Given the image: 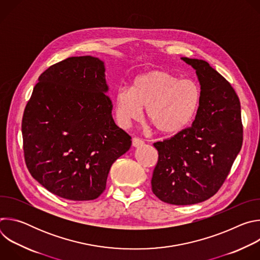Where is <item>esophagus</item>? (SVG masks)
<instances>
[{"label":"esophagus","mask_w":260,"mask_h":260,"mask_svg":"<svg viewBox=\"0 0 260 260\" xmlns=\"http://www.w3.org/2000/svg\"><path fill=\"white\" fill-rule=\"evenodd\" d=\"M132 144H133V146H134V147H140V146H143L144 141H143V140H141V139H139V138H137V137H135V138L133 139Z\"/></svg>","instance_id":"34e87169"}]
</instances>
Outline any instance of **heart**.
I'll use <instances>...</instances> for the list:
<instances>
[{
	"instance_id": "obj_1",
	"label": "heart",
	"mask_w": 260,
	"mask_h": 260,
	"mask_svg": "<svg viewBox=\"0 0 260 260\" xmlns=\"http://www.w3.org/2000/svg\"><path fill=\"white\" fill-rule=\"evenodd\" d=\"M202 91L197 82L180 79L166 70H152L135 78L132 87H121L115 94L117 123L126 127L146 116L157 132L175 134L194 119L201 106Z\"/></svg>"
}]
</instances>
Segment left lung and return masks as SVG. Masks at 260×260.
<instances>
[{
  "mask_svg": "<svg viewBox=\"0 0 260 260\" xmlns=\"http://www.w3.org/2000/svg\"><path fill=\"white\" fill-rule=\"evenodd\" d=\"M198 75L202 101L191 126L156 142L153 193L162 202L193 205L213 197L224 183L243 144L239 96L206 60L181 57Z\"/></svg>",
  "mask_w": 260,
  "mask_h": 260,
  "instance_id": "1",
  "label": "left lung"
}]
</instances>
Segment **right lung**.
I'll use <instances>...</instances> for the list:
<instances>
[{
    "label": "right lung",
    "instance_id": "1",
    "mask_svg": "<svg viewBox=\"0 0 260 260\" xmlns=\"http://www.w3.org/2000/svg\"><path fill=\"white\" fill-rule=\"evenodd\" d=\"M38 80L21 124L27 170L57 197L95 200L106 189L111 166L132 145L113 120L104 61L72 56Z\"/></svg>",
    "mask_w": 260,
    "mask_h": 260
}]
</instances>
